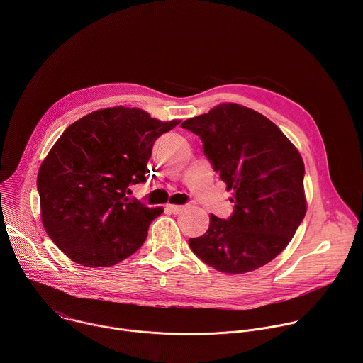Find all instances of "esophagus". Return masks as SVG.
Returning a JSON list of instances; mask_svg holds the SVG:
<instances>
[{
    "label": "esophagus",
    "instance_id": "34e87169",
    "mask_svg": "<svg viewBox=\"0 0 363 363\" xmlns=\"http://www.w3.org/2000/svg\"><path fill=\"white\" fill-rule=\"evenodd\" d=\"M167 208H168L172 214H179V213L184 210V206H182V205H172V203H169V205H167Z\"/></svg>",
    "mask_w": 363,
    "mask_h": 363
}]
</instances>
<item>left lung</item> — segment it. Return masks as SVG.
Returning <instances> with one entry per match:
<instances>
[{"label":"left lung","instance_id":"8db88e82","mask_svg":"<svg viewBox=\"0 0 363 363\" xmlns=\"http://www.w3.org/2000/svg\"><path fill=\"white\" fill-rule=\"evenodd\" d=\"M181 126L201 138L203 153L233 191L234 202L228 220L210 216L206 233L189 238L191 250L205 264L228 274L270 263L306 216L298 150L272 121L237 103H221Z\"/></svg>","mask_w":363,"mask_h":363}]
</instances>
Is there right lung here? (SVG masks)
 <instances>
[{"instance_id": "right-lung-1", "label": "right lung", "mask_w": 363, "mask_h": 363, "mask_svg": "<svg viewBox=\"0 0 363 363\" xmlns=\"http://www.w3.org/2000/svg\"><path fill=\"white\" fill-rule=\"evenodd\" d=\"M181 121L136 108H108L72 123L43 161L37 188L41 223L53 242L84 267H111L146 240L164 208L129 196L145 182L152 146Z\"/></svg>"}]
</instances>
